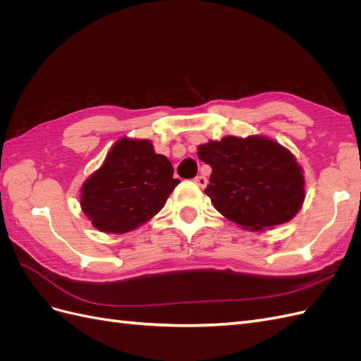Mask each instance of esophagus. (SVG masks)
I'll use <instances>...</instances> for the list:
<instances>
[{
    "mask_svg": "<svg viewBox=\"0 0 361 361\" xmlns=\"http://www.w3.org/2000/svg\"><path fill=\"white\" fill-rule=\"evenodd\" d=\"M194 182L197 183L200 188H204L206 183H207V179L203 176V174H200V176H195V178H194Z\"/></svg>",
    "mask_w": 361,
    "mask_h": 361,
    "instance_id": "1",
    "label": "esophagus"
}]
</instances>
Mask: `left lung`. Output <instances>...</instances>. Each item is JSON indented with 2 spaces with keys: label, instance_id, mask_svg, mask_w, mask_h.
<instances>
[{
  "label": "left lung",
  "instance_id": "8db88e82",
  "mask_svg": "<svg viewBox=\"0 0 361 361\" xmlns=\"http://www.w3.org/2000/svg\"><path fill=\"white\" fill-rule=\"evenodd\" d=\"M197 155L212 167L204 192L218 212L243 228L262 232L288 223L301 209L302 169L277 141L228 135L200 145Z\"/></svg>",
  "mask_w": 361,
  "mask_h": 361
}]
</instances>
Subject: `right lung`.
<instances>
[{"label":"right lung","mask_w":361,"mask_h":361,"mask_svg":"<svg viewBox=\"0 0 361 361\" xmlns=\"http://www.w3.org/2000/svg\"><path fill=\"white\" fill-rule=\"evenodd\" d=\"M179 182L149 140L123 137L82 183L81 209L99 232L126 233L154 218Z\"/></svg>","instance_id":"obj_1"}]
</instances>
